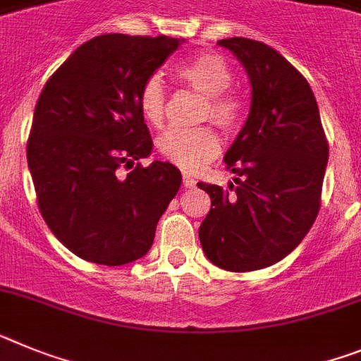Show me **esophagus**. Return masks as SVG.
Wrapping results in <instances>:
<instances>
[{"label": "esophagus", "instance_id": "1", "mask_svg": "<svg viewBox=\"0 0 361 361\" xmlns=\"http://www.w3.org/2000/svg\"><path fill=\"white\" fill-rule=\"evenodd\" d=\"M183 185L185 189H194V187H196V180H194L190 174H183Z\"/></svg>", "mask_w": 361, "mask_h": 361}]
</instances>
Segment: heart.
<instances>
[{
	"label": "heart",
	"instance_id": "obj_1",
	"mask_svg": "<svg viewBox=\"0 0 361 361\" xmlns=\"http://www.w3.org/2000/svg\"><path fill=\"white\" fill-rule=\"evenodd\" d=\"M176 74L190 89L207 96V105L203 109L205 118H211L225 130H231L240 123V99L227 90L233 83V72L221 56L203 52L181 63L176 68ZM140 106L149 123H161L167 109L165 85L161 78L152 76L143 83L140 92ZM219 149H221L219 137L209 127H174L165 130L158 137L159 154L183 171L202 169L207 161L218 156Z\"/></svg>",
	"mask_w": 361,
	"mask_h": 361
}]
</instances>
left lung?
<instances>
[{"label": "left lung", "mask_w": 361, "mask_h": 361, "mask_svg": "<svg viewBox=\"0 0 361 361\" xmlns=\"http://www.w3.org/2000/svg\"><path fill=\"white\" fill-rule=\"evenodd\" d=\"M218 45L245 68L250 111L224 158L237 185L198 183L212 203L200 241L216 267L258 271L290 255L314 224L329 145L311 87L280 52L247 37Z\"/></svg>", "instance_id": "8db88e82"}]
</instances>
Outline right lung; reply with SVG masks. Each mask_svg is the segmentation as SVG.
<instances>
[{
  "label": "right lung",
  "instance_id": "1",
  "mask_svg": "<svg viewBox=\"0 0 361 361\" xmlns=\"http://www.w3.org/2000/svg\"><path fill=\"white\" fill-rule=\"evenodd\" d=\"M183 37L103 34L78 47L43 87L27 161L45 224L71 252L125 265L149 252L156 225L181 185L169 161L150 156L140 106L149 78Z\"/></svg>",
  "mask_w": 361,
  "mask_h": 361
}]
</instances>
